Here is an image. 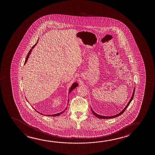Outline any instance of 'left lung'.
<instances>
[{"label": "left lung", "instance_id": "1", "mask_svg": "<svg viewBox=\"0 0 155 155\" xmlns=\"http://www.w3.org/2000/svg\"><path fill=\"white\" fill-rule=\"evenodd\" d=\"M134 91H135V88H134V92H133V94H132V96L131 98V99L130 100L129 102L128 103V104L127 105V106H125V108L123 109V110L120 113H119V114H117L115 115H113V116H111V117H104V116H102V115H100L97 114H96L94 112L93 110L91 109V110L92 113H93V114H94V115L95 116V117H98L99 119H112V118H114V117H119L120 115H121L122 114H123V112L125 111V110L127 109L128 106H129V105L130 103H131V102L132 101V100H133V98L134 97Z\"/></svg>", "mask_w": 155, "mask_h": 155}]
</instances>
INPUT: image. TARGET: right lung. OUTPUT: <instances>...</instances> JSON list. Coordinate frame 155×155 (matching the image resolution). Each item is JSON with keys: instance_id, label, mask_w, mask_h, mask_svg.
<instances>
[{"instance_id": "obj_1", "label": "right lung", "mask_w": 155, "mask_h": 155, "mask_svg": "<svg viewBox=\"0 0 155 155\" xmlns=\"http://www.w3.org/2000/svg\"><path fill=\"white\" fill-rule=\"evenodd\" d=\"M38 42H36V43H35V45L32 47V49H31L30 50V51H29V52L28 53V55H27V57L26 58V59H25V62H24V64H26V61H28V57H29V55H30V53H31V51H32V49L34 48L35 45H36V44H37V43H38ZM78 84H77V83H74L72 84V86H71V87H70V89H69V93H70V92L71 91H72V90L73 89H74V88H75L76 87H77V86H78ZM68 101H69V100H68ZM67 109V108L65 109V110H66ZM65 110L63 111V112H62L61 113H58V114H53V115H50L49 116H52V117H56V116H58V115H59L61 114H62V113H64V110ZM39 113V112H38ZM41 114L43 115V114H41V113H40ZM48 116V115H47Z\"/></svg>"}]
</instances>
